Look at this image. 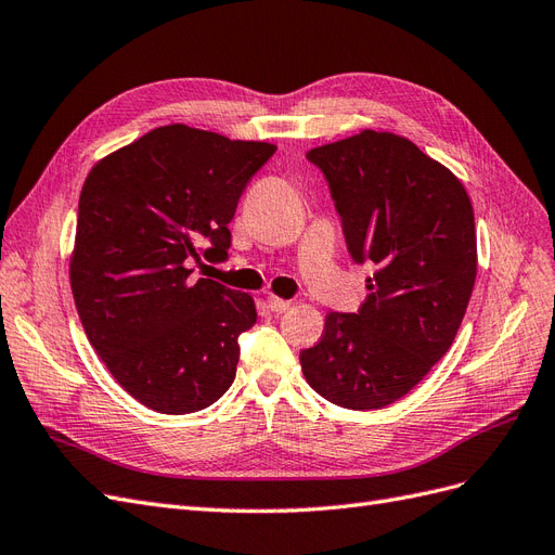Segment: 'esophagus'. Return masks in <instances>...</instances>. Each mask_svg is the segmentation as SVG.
Returning <instances> with one entry per match:
<instances>
[{"label": "esophagus", "mask_w": 555, "mask_h": 555, "mask_svg": "<svg viewBox=\"0 0 555 555\" xmlns=\"http://www.w3.org/2000/svg\"><path fill=\"white\" fill-rule=\"evenodd\" d=\"M266 304H268V308H271V312H275V314H282V312H287L292 308V300H284V298H278V296H268Z\"/></svg>", "instance_id": "obj_1"}]
</instances>
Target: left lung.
Instances as JSON below:
<instances>
[{
	"label": "left lung",
	"instance_id": "left-lung-1",
	"mask_svg": "<svg viewBox=\"0 0 555 555\" xmlns=\"http://www.w3.org/2000/svg\"><path fill=\"white\" fill-rule=\"evenodd\" d=\"M306 157L328 182L351 259L375 273L359 312L326 314L300 367L333 405L379 410L456 338L477 278L473 204L447 166L389 131L365 129Z\"/></svg>",
	"mask_w": 555,
	"mask_h": 555
}]
</instances>
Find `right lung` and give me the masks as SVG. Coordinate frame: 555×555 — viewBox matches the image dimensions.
I'll use <instances>...</instances> for the list:
<instances>
[{
  "instance_id": "add662e5",
  "label": "right lung",
  "mask_w": 555,
  "mask_h": 555,
  "mask_svg": "<svg viewBox=\"0 0 555 555\" xmlns=\"http://www.w3.org/2000/svg\"><path fill=\"white\" fill-rule=\"evenodd\" d=\"M275 145L166 125L94 164L78 201L72 292L122 389L162 414L198 412L236 379L251 296L190 261H224L229 222Z\"/></svg>"
}]
</instances>
